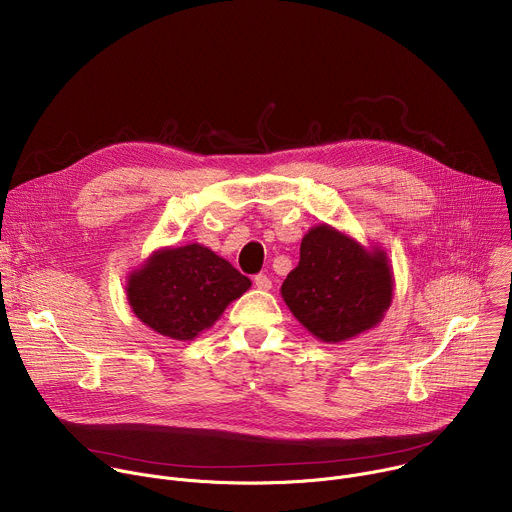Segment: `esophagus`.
I'll use <instances>...</instances> for the list:
<instances>
[{"label":"esophagus","mask_w":512,"mask_h":512,"mask_svg":"<svg viewBox=\"0 0 512 512\" xmlns=\"http://www.w3.org/2000/svg\"><path fill=\"white\" fill-rule=\"evenodd\" d=\"M255 285L259 287V289H271V279H269V275H265V273H259V275H255Z\"/></svg>","instance_id":"obj_1"}]
</instances>
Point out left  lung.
<instances>
[{
    "instance_id": "left-lung-1",
    "label": "left lung",
    "mask_w": 512,
    "mask_h": 512,
    "mask_svg": "<svg viewBox=\"0 0 512 512\" xmlns=\"http://www.w3.org/2000/svg\"><path fill=\"white\" fill-rule=\"evenodd\" d=\"M281 296L300 324L322 342H342L375 328L393 300V271L381 247L364 249L348 235L318 225L300 247Z\"/></svg>"
}]
</instances>
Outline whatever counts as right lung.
I'll return each mask as SVG.
<instances>
[{
  "label": "right lung",
  "instance_id": "1",
  "mask_svg": "<svg viewBox=\"0 0 512 512\" xmlns=\"http://www.w3.org/2000/svg\"><path fill=\"white\" fill-rule=\"evenodd\" d=\"M249 287L251 279L227 259L192 243L150 255L127 279V302L133 314L158 334L192 340Z\"/></svg>",
  "mask_w": 512,
  "mask_h": 512
}]
</instances>
